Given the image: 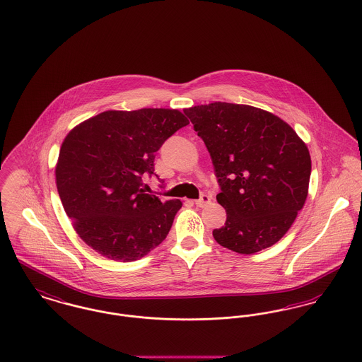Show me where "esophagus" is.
Returning a JSON list of instances; mask_svg holds the SVG:
<instances>
[{"label":"esophagus","mask_w":362,"mask_h":362,"mask_svg":"<svg viewBox=\"0 0 362 362\" xmlns=\"http://www.w3.org/2000/svg\"><path fill=\"white\" fill-rule=\"evenodd\" d=\"M193 203H194L197 207H202V209H203V207L209 206V203H211V196H209V194H203L199 200H194Z\"/></svg>","instance_id":"34e87169"}]
</instances>
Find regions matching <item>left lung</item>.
<instances>
[{"label":"left lung","instance_id":"obj_1","mask_svg":"<svg viewBox=\"0 0 362 362\" xmlns=\"http://www.w3.org/2000/svg\"><path fill=\"white\" fill-rule=\"evenodd\" d=\"M203 139L221 185L226 223L215 241L241 255L276 244L304 207L310 155L278 115L249 105L214 102L185 109Z\"/></svg>","mask_w":362,"mask_h":362}]
</instances>
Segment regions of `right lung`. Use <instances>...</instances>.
<instances>
[{
	"label": "right lung",
	"instance_id": "right-lung-1",
	"mask_svg": "<svg viewBox=\"0 0 362 362\" xmlns=\"http://www.w3.org/2000/svg\"><path fill=\"white\" fill-rule=\"evenodd\" d=\"M189 121L177 109L107 110L65 136L56 184L78 237L115 262H134L169 234L181 200L162 202L141 189L155 153Z\"/></svg>",
	"mask_w": 362,
	"mask_h": 362
}]
</instances>
